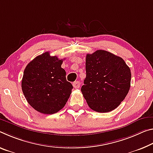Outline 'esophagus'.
<instances>
[{
	"mask_svg": "<svg viewBox=\"0 0 153 153\" xmlns=\"http://www.w3.org/2000/svg\"><path fill=\"white\" fill-rule=\"evenodd\" d=\"M73 86L75 88H79V86H80V83H79V81H76L73 83Z\"/></svg>",
	"mask_w": 153,
	"mask_h": 153,
	"instance_id": "1",
	"label": "esophagus"
}]
</instances>
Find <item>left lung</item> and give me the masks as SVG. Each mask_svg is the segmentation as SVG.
Wrapping results in <instances>:
<instances>
[{
  "mask_svg": "<svg viewBox=\"0 0 153 153\" xmlns=\"http://www.w3.org/2000/svg\"><path fill=\"white\" fill-rule=\"evenodd\" d=\"M86 77L81 91L90 108L105 113L124 100L131 86V70L122 58L105 50L86 56Z\"/></svg>",
  "mask_w": 153,
  "mask_h": 153,
  "instance_id": "obj_1",
  "label": "left lung"
}]
</instances>
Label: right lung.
Here are the masks:
<instances>
[{"label": "right lung", "instance_id": "1", "mask_svg": "<svg viewBox=\"0 0 153 153\" xmlns=\"http://www.w3.org/2000/svg\"><path fill=\"white\" fill-rule=\"evenodd\" d=\"M62 61L46 52L35 58L24 69L22 89L28 103L39 112L56 113L69 98L73 86L67 81Z\"/></svg>", "mask_w": 153, "mask_h": 153}]
</instances>
